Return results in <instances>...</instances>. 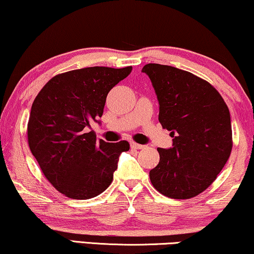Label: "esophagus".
<instances>
[{"label":"esophagus","instance_id":"34e87169","mask_svg":"<svg viewBox=\"0 0 254 254\" xmlns=\"http://www.w3.org/2000/svg\"><path fill=\"white\" fill-rule=\"evenodd\" d=\"M131 147L134 149H142V148H145L146 146L141 145V144H137V142H134V141H131Z\"/></svg>","mask_w":254,"mask_h":254}]
</instances>
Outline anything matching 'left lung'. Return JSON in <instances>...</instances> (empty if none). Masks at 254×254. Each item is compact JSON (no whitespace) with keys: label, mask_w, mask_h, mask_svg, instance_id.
I'll return each instance as SVG.
<instances>
[{"label":"left lung","mask_w":254,"mask_h":254,"mask_svg":"<svg viewBox=\"0 0 254 254\" xmlns=\"http://www.w3.org/2000/svg\"><path fill=\"white\" fill-rule=\"evenodd\" d=\"M159 101V121L173 147L158 148L160 162L149 178L160 193L190 199L215 181L233 148L230 113L208 81L170 65L142 67Z\"/></svg>","instance_id":"obj_1"}]
</instances>
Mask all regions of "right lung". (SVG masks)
I'll return each mask as SVG.
<instances>
[{
  "instance_id": "obj_1",
  "label": "right lung",
  "mask_w": 254,
  "mask_h": 254,
  "mask_svg": "<svg viewBox=\"0 0 254 254\" xmlns=\"http://www.w3.org/2000/svg\"><path fill=\"white\" fill-rule=\"evenodd\" d=\"M132 66H92L53 77L39 92L27 124L28 146L46 178L71 199H90L113 182L126 140H98L91 128L100 123L109 91Z\"/></svg>"
}]
</instances>
